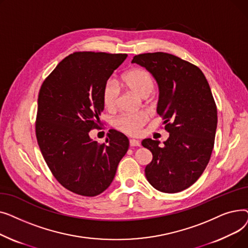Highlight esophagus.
<instances>
[{
  "mask_svg": "<svg viewBox=\"0 0 248 248\" xmlns=\"http://www.w3.org/2000/svg\"><path fill=\"white\" fill-rule=\"evenodd\" d=\"M140 145V142L139 140H135V139L129 140V146L131 147H139Z\"/></svg>",
  "mask_w": 248,
  "mask_h": 248,
  "instance_id": "1",
  "label": "esophagus"
}]
</instances>
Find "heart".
I'll return each mask as SVG.
<instances>
[{
	"label": "heart",
	"mask_w": 248,
	"mask_h": 248,
	"mask_svg": "<svg viewBox=\"0 0 248 248\" xmlns=\"http://www.w3.org/2000/svg\"><path fill=\"white\" fill-rule=\"evenodd\" d=\"M124 86L140 97H148L155 88V79L153 75L144 68L134 67L126 71L123 77ZM121 94V89L114 81L108 80L102 88V100L108 109H114ZM148 121L145 112L123 114L114 120L113 125L122 133L129 136H137L140 128Z\"/></svg>",
	"instance_id": "b5f03b06"
}]
</instances>
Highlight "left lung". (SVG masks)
Returning <instances> with one entry per match:
<instances>
[{"instance_id":"left-lung-1","label":"left lung","mask_w":248,"mask_h":248,"mask_svg":"<svg viewBox=\"0 0 248 248\" xmlns=\"http://www.w3.org/2000/svg\"><path fill=\"white\" fill-rule=\"evenodd\" d=\"M132 62L157 80V112L170 134L164 146L152 139L141 141L153 154L147 180L161 192H181L203 174L213 151L217 108L209 83L196 65L164 52L139 54Z\"/></svg>"}]
</instances>
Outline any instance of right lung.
<instances>
[{"instance_id":"right-lung-1","label":"right lung","mask_w":248,"mask_h":248,"mask_svg":"<svg viewBox=\"0 0 248 248\" xmlns=\"http://www.w3.org/2000/svg\"><path fill=\"white\" fill-rule=\"evenodd\" d=\"M127 54L74 52L44 80L38 95L36 138L55 179L86 197L106 191L128 149V139L109 129L103 144L90 139L104 108L102 88Z\"/></svg>"}]
</instances>
